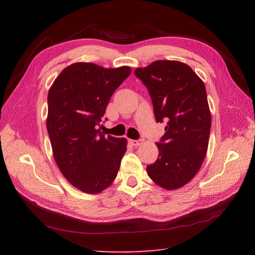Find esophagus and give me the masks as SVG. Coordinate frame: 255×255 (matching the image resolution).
<instances>
[{
    "label": "esophagus",
    "instance_id": "1",
    "mask_svg": "<svg viewBox=\"0 0 255 255\" xmlns=\"http://www.w3.org/2000/svg\"><path fill=\"white\" fill-rule=\"evenodd\" d=\"M129 142H130L132 145H134V147H138V145H140L142 143V140H133V139H130L129 140Z\"/></svg>",
    "mask_w": 255,
    "mask_h": 255
}]
</instances>
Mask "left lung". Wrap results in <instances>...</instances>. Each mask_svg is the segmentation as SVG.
I'll use <instances>...</instances> for the list:
<instances>
[{"mask_svg": "<svg viewBox=\"0 0 255 255\" xmlns=\"http://www.w3.org/2000/svg\"><path fill=\"white\" fill-rule=\"evenodd\" d=\"M134 74L147 86L156 123L166 122L148 175L162 188H180L196 175L207 153L211 118L205 84L180 61L158 60Z\"/></svg>", "mask_w": 255, "mask_h": 255, "instance_id": "1", "label": "left lung"}]
</instances>
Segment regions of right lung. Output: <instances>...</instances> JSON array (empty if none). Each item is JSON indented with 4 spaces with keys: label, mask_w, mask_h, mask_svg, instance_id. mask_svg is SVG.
<instances>
[{
    "label": "right lung",
    "mask_w": 255,
    "mask_h": 255,
    "mask_svg": "<svg viewBox=\"0 0 255 255\" xmlns=\"http://www.w3.org/2000/svg\"><path fill=\"white\" fill-rule=\"evenodd\" d=\"M130 73L129 67L77 62L62 70L48 93L53 158L63 176L84 193L104 191L117 176L127 140L106 137L99 127L113 93Z\"/></svg>",
    "instance_id": "obj_1"
}]
</instances>
